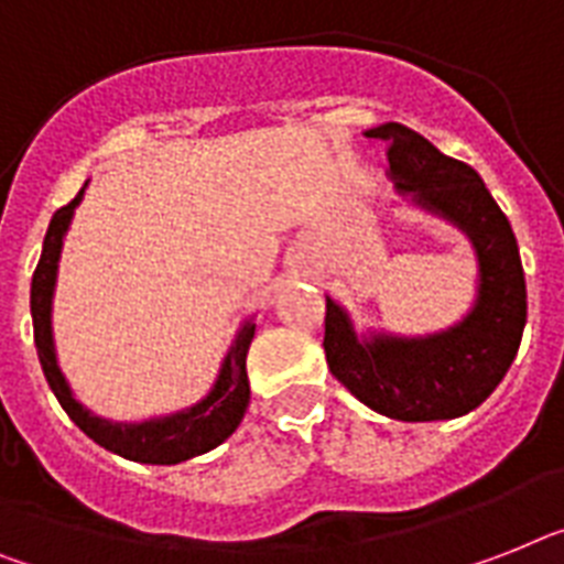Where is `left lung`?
<instances>
[{"label": "left lung", "instance_id": "left-lung-1", "mask_svg": "<svg viewBox=\"0 0 564 564\" xmlns=\"http://www.w3.org/2000/svg\"><path fill=\"white\" fill-rule=\"evenodd\" d=\"M386 143L394 193L467 236L476 253V300L458 323L430 334L357 332L325 296L328 369L360 403L392 421H453L490 398L516 360L528 323V288L513 227L473 166L400 123L366 129Z\"/></svg>", "mask_w": 564, "mask_h": 564}]
</instances>
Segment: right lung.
Segmentation results:
<instances>
[{
	"instance_id": "obj_1",
	"label": "right lung",
	"mask_w": 564,
	"mask_h": 564,
	"mask_svg": "<svg viewBox=\"0 0 564 564\" xmlns=\"http://www.w3.org/2000/svg\"><path fill=\"white\" fill-rule=\"evenodd\" d=\"M88 187V181H86ZM77 193L68 207L57 209L51 218L45 241H42V256L36 264L34 279H31V316H34V343L40 355L42 371L48 380L51 392L57 394L59 406L72 417L88 438L100 444L109 453L120 455L126 460L138 464H181L195 455H204L225 444L232 432L239 430L245 409L250 403L248 383V348L253 343L256 323L253 316H245L239 332L227 348L225 360L218 366V375L209 386V392L189 406L166 412V415L141 417V421H111V417L97 415L74 394L68 377L59 369L57 346H54V325H51V311H54V291H57L59 256H63V241L72 227L74 209L80 207L83 193Z\"/></svg>"
}]
</instances>
